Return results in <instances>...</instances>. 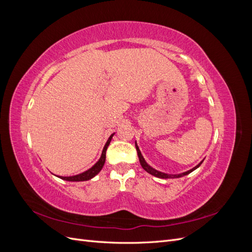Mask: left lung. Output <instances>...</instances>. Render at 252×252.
Wrapping results in <instances>:
<instances>
[{
	"label": "left lung",
	"mask_w": 252,
	"mask_h": 252,
	"mask_svg": "<svg viewBox=\"0 0 252 252\" xmlns=\"http://www.w3.org/2000/svg\"><path fill=\"white\" fill-rule=\"evenodd\" d=\"M135 148H136V151H138L140 164H141V166L143 167V169H144L145 171H147L148 173H150V174H152V175H155V177L159 178V179H175V178H182V177H184V175H187V174H189L190 172H192V171L195 170L196 168H199V167L201 166V164L203 163V161H202L201 163L197 164L195 167H193L192 169H190V170H188V171H186V172L179 173V174H168V173H164V172L156 170L155 168H152L151 166H149V165L146 163V161H145V158H143V156H142V154H141V151H140V149H139V146H138V145H136V142H135Z\"/></svg>",
	"instance_id": "obj_1"
}]
</instances>
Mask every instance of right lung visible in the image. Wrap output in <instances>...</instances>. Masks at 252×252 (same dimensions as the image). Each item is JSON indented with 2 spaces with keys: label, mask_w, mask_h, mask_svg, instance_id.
Listing matches in <instances>:
<instances>
[{
  "label": "right lung",
  "mask_w": 252,
  "mask_h": 252,
  "mask_svg": "<svg viewBox=\"0 0 252 252\" xmlns=\"http://www.w3.org/2000/svg\"><path fill=\"white\" fill-rule=\"evenodd\" d=\"M113 134H114V133H112V134L109 136V139L107 140V142H106L105 146H104V148H103V151H102V155H101L100 159H98V161H97L93 167H91V168H89L88 170L84 171V172H82V173H80V174L72 175V177H58V178L62 179V180H65V181H70V182H82V181H88V180H90V179H93L94 177H95V175L102 170L103 166H104V164H105L106 150H107V148H108V146H109V144H110V141H111V139H112Z\"/></svg>",
  "instance_id": "obj_1"
}]
</instances>
